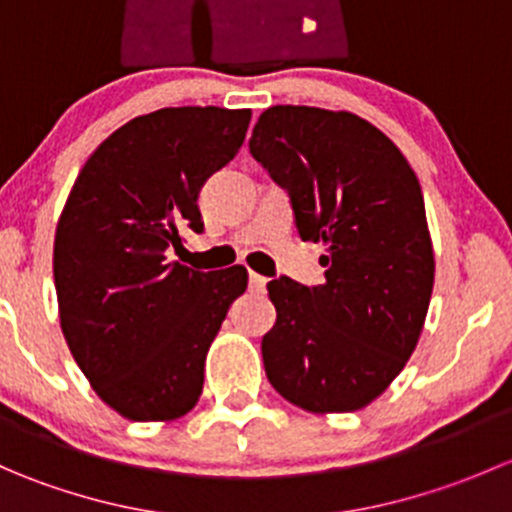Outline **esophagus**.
<instances>
[{
	"label": "esophagus",
	"mask_w": 512,
	"mask_h": 512,
	"mask_svg": "<svg viewBox=\"0 0 512 512\" xmlns=\"http://www.w3.org/2000/svg\"><path fill=\"white\" fill-rule=\"evenodd\" d=\"M247 285H250L252 292H262L267 285V277L257 275V272H250V275H247Z\"/></svg>",
	"instance_id": "34e87169"
}]
</instances>
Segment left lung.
Segmentation results:
<instances>
[{"mask_svg":"<svg viewBox=\"0 0 512 512\" xmlns=\"http://www.w3.org/2000/svg\"><path fill=\"white\" fill-rule=\"evenodd\" d=\"M250 153L287 190L302 240L324 242V285L267 282L277 322L262 337L270 384L312 414L371 404L421 337L433 250L421 185L376 126L347 111L272 106Z\"/></svg>","mask_w":512,"mask_h":512,"instance_id":"obj_1","label":"left lung"}]
</instances>
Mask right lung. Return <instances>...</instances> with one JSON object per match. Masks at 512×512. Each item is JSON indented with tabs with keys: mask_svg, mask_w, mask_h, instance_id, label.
I'll return each mask as SVG.
<instances>
[{
	"mask_svg": "<svg viewBox=\"0 0 512 512\" xmlns=\"http://www.w3.org/2000/svg\"><path fill=\"white\" fill-rule=\"evenodd\" d=\"M252 111L160 108L113 131L86 160L56 225L61 329L96 394L131 421H173L203 394L205 356L242 265L200 272L168 260L203 232L198 195L245 141Z\"/></svg>",
	"mask_w": 512,
	"mask_h": 512,
	"instance_id": "add662e5",
	"label": "right lung"
}]
</instances>
